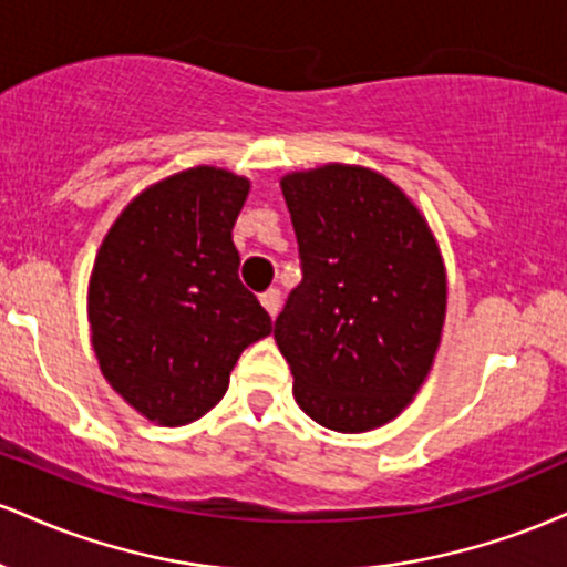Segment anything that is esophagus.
Wrapping results in <instances>:
<instances>
[{
  "label": "esophagus",
  "instance_id": "obj_1",
  "mask_svg": "<svg viewBox=\"0 0 567 567\" xmlns=\"http://www.w3.org/2000/svg\"><path fill=\"white\" fill-rule=\"evenodd\" d=\"M261 303L264 309L269 311L271 317L279 315V306H282V292H279L277 288H269L266 292H261Z\"/></svg>",
  "mask_w": 567,
  "mask_h": 567
}]
</instances>
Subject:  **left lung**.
<instances>
[{"instance_id":"8db88e82","label":"left lung","mask_w":567,"mask_h":567,"mask_svg":"<svg viewBox=\"0 0 567 567\" xmlns=\"http://www.w3.org/2000/svg\"><path fill=\"white\" fill-rule=\"evenodd\" d=\"M303 279L275 322L292 396L317 424H389L432 370L447 279L437 239L400 186L360 165L282 181Z\"/></svg>"}]
</instances>
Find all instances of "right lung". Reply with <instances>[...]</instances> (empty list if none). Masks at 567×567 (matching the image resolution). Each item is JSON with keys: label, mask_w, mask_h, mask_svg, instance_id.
Instances as JSON below:
<instances>
[{"label": "right lung", "mask_w": 567, "mask_h": 567, "mask_svg": "<svg viewBox=\"0 0 567 567\" xmlns=\"http://www.w3.org/2000/svg\"><path fill=\"white\" fill-rule=\"evenodd\" d=\"M250 181L192 167L148 186L103 237L87 290L103 379L159 426L216 408L271 317L239 282L231 243Z\"/></svg>", "instance_id": "1"}]
</instances>
